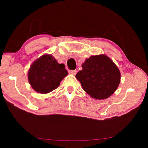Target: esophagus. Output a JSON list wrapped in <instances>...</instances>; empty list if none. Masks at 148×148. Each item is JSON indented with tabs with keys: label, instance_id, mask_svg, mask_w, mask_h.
<instances>
[{
	"label": "esophagus",
	"instance_id": "obj_1",
	"mask_svg": "<svg viewBox=\"0 0 148 148\" xmlns=\"http://www.w3.org/2000/svg\"><path fill=\"white\" fill-rule=\"evenodd\" d=\"M69 73L72 75H75L76 74V70H71V71H69Z\"/></svg>",
	"mask_w": 148,
	"mask_h": 148
}]
</instances>
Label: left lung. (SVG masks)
Segmentation results:
<instances>
[{"instance_id":"8db88e82","label":"left lung","mask_w":148,"mask_h":148,"mask_svg":"<svg viewBox=\"0 0 148 148\" xmlns=\"http://www.w3.org/2000/svg\"><path fill=\"white\" fill-rule=\"evenodd\" d=\"M76 78L83 89L93 99L108 98L120 83V72L114 62L104 55L90 57L82 64Z\"/></svg>"}]
</instances>
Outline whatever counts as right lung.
<instances>
[{
    "label": "right lung",
    "mask_w": 148,
    "mask_h": 148,
    "mask_svg": "<svg viewBox=\"0 0 148 148\" xmlns=\"http://www.w3.org/2000/svg\"><path fill=\"white\" fill-rule=\"evenodd\" d=\"M68 74L64 64H59L51 55H44L30 68L28 78L35 91L47 93L56 89Z\"/></svg>",
    "instance_id": "obj_1"
}]
</instances>
